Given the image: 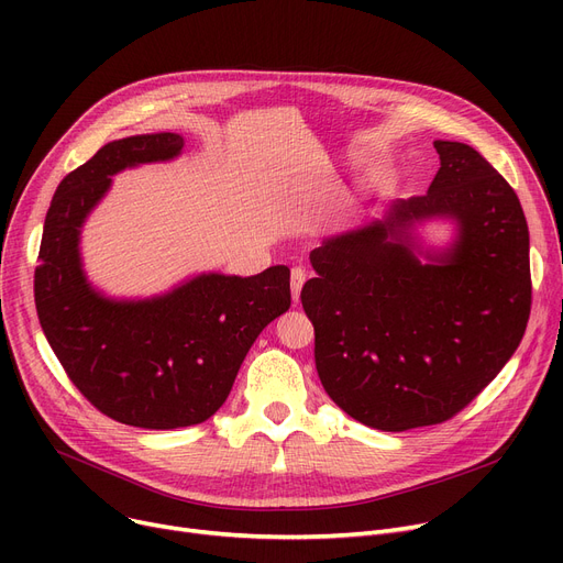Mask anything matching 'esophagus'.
Returning <instances> with one entry per match:
<instances>
[{"instance_id": "obj_1", "label": "esophagus", "mask_w": 563, "mask_h": 563, "mask_svg": "<svg viewBox=\"0 0 563 563\" xmlns=\"http://www.w3.org/2000/svg\"><path fill=\"white\" fill-rule=\"evenodd\" d=\"M303 283H306V272L299 269V266H297V269H291V301L294 303H299Z\"/></svg>"}]
</instances>
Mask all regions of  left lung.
<instances>
[{"label": "left lung", "instance_id": "obj_1", "mask_svg": "<svg viewBox=\"0 0 563 563\" xmlns=\"http://www.w3.org/2000/svg\"><path fill=\"white\" fill-rule=\"evenodd\" d=\"M433 147L429 191L327 236L301 291L323 390L380 431L456 416L507 365L529 319V230L516 191L467 143ZM431 220L455 225L445 250L421 244L417 228Z\"/></svg>", "mask_w": 563, "mask_h": 563}]
</instances>
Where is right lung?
Returning a JSON list of instances; mask_svg holds the SVG:
<instances>
[{"label":"right lung","mask_w":563,"mask_h":563,"mask_svg":"<svg viewBox=\"0 0 563 563\" xmlns=\"http://www.w3.org/2000/svg\"><path fill=\"white\" fill-rule=\"evenodd\" d=\"M185 151L175 132L109 141L64 177L43 225L34 276L43 333L79 393L115 422L141 429L200 424L228 399L249 349L289 310V269L207 272L147 299L107 297L81 260L86 219L111 177Z\"/></svg>","instance_id":"right-lung-1"}]
</instances>
